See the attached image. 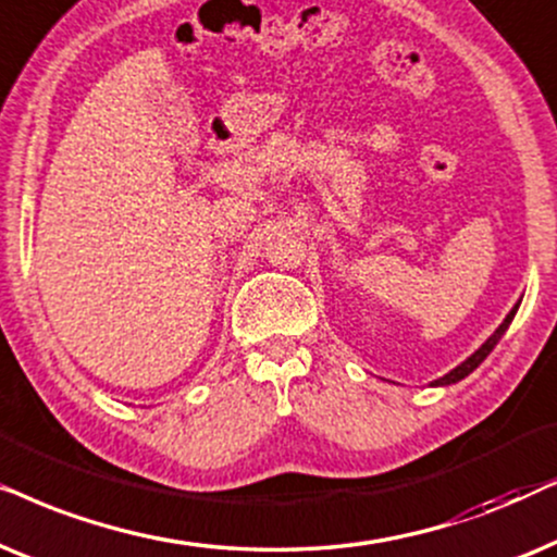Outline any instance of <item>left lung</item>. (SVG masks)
Here are the masks:
<instances>
[{
  "label": "left lung",
  "instance_id": "obj_1",
  "mask_svg": "<svg viewBox=\"0 0 557 557\" xmlns=\"http://www.w3.org/2000/svg\"><path fill=\"white\" fill-rule=\"evenodd\" d=\"M517 308H520V302H517V306L509 310V315L504 318V323L499 325V329H496V331L492 333V336H488V338L484 341V344H481V348H476V351H473V354L469 356V359L463 361V364H458L456 369H450V372H448L446 376H441V380H435V382H430V384H433V387H448V384H456V382H461L463 376H469V374L473 372V369H476V367L481 364V361H484L486 356L492 354V348H494L496 344H499V338L504 336V331L509 329V323H511V318H515Z\"/></svg>",
  "mask_w": 557,
  "mask_h": 557
}]
</instances>
